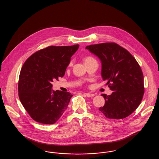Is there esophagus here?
Wrapping results in <instances>:
<instances>
[{
    "instance_id": "1",
    "label": "esophagus",
    "mask_w": 159,
    "mask_h": 159,
    "mask_svg": "<svg viewBox=\"0 0 159 159\" xmlns=\"http://www.w3.org/2000/svg\"><path fill=\"white\" fill-rule=\"evenodd\" d=\"M83 95H84L86 97H92L94 96V94L90 93H83Z\"/></svg>"
}]
</instances>
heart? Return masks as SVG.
Returning a JSON list of instances; mask_svg holds the SVG:
<instances>
[{"instance_id":"b5f03b06","label":"heart","mask_w":159,"mask_h":159,"mask_svg":"<svg viewBox=\"0 0 159 159\" xmlns=\"http://www.w3.org/2000/svg\"><path fill=\"white\" fill-rule=\"evenodd\" d=\"M93 60H95V59H94L92 57H91V56H88V57H85V58H84V62H87V61Z\"/></svg>"}]
</instances>
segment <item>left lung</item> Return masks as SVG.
<instances>
[{
  "label": "left lung",
  "mask_w": 159,
  "mask_h": 159,
  "mask_svg": "<svg viewBox=\"0 0 159 159\" xmlns=\"http://www.w3.org/2000/svg\"><path fill=\"white\" fill-rule=\"evenodd\" d=\"M86 49L101 61V75L113 91L108 96L102 94L106 103L99 110L108 119L126 118L143 98L144 76L140 66L128 51L114 42L91 45Z\"/></svg>",
  "instance_id": "8db88e82"
}]
</instances>
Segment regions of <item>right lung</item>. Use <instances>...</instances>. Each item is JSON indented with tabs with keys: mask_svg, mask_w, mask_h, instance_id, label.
<instances>
[{
	"mask_svg": "<svg viewBox=\"0 0 159 159\" xmlns=\"http://www.w3.org/2000/svg\"><path fill=\"white\" fill-rule=\"evenodd\" d=\"M73 46H50L29 57L19 76V98L31 119L51 125L65 112L72 95L68 92L52 91V82L63 77L70 58L78 49Z\"/></svg>",
	"mask_w": 159,
	"mask_h": 159,
	"instance_id": "1",
	"label": "right lung"
}]
</instances>
